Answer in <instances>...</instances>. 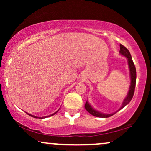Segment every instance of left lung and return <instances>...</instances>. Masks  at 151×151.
I'll use <instances>...</instances> for the list:
<instances>
[{"mask_svg":"<svg viewBox=\"0 0 151 151\" xmlns=\"http://www.w3.org/2000/svg\"><path fill=\"white\" fill-rule=\"evenodd\" d=\"M119 47H120V50H119V54L123 55L127 58V63L128 65H129V74H130V78H131V84H130L129 92H128L127 96L126 97L124 100H123L122 104V106H120L118 110H117L116 112H114L113 113H110V114H107V113H103L102 112H100V111H97L96 109H95L91 105L89 104V102L88 101H86L85 103V105H84V107H85V109L88 111L90 114H91L93 116L98 117H102V118H106V117L112 116L113 115H114L115 113H116L117 111L121 110L122 109H123L124 107L129 104V103L131 102V100L133 98V96L134 95V91H135V83H136V69L135 67V65H134L133 59H132V57L131 55V53H130L129 51L125 47H124L122 45H119Z\"/></svg>","mask_w":151,"mask_h":151,"instance_id":"1","label":"left lung"}]
</instances>
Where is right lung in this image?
<instances>
[{
    "label": "right lung",
    "instance_id": "1",
    "mask_svg": "<svg viewBox=\"0 0 151 151\" xmlns=\"http://www.w3.org/2000/svg\"><path fill=\"white\" fill-rule=\"evenodd\" d=\"M59 109L56 112H55L54 113H53V114H51V115H48V116H45V117H36V116H35V115H31V114H29V113H27V114L29 115H30V116H32V117H35V118H39V119H43V118H46V117H50V116H52V115H55V113H56L58 111H59Z\"/></svg>",
    "mask_w": 151,
    "mask_h": 151
}]
</instances>
